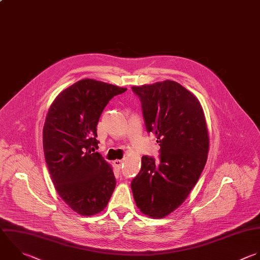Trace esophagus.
Here are the masks:
<instances>
[{
	"instance_id": "1",
	"label": "esophagus",
	"mask_w": 260,
	"mask_h": 260,
	"mask_svg": "<svg viewBox=\"0 0 260 260\" xmlns=\"http://www.w3.org/2000/svg\"><path fill=\"white\" fill-rule=\"evenodd\" d=\"M114 164H115V166H116L118 169H121V168L123 167V160H122V159H116V160L114 161Z\"/></svg>"
}]
</instances>
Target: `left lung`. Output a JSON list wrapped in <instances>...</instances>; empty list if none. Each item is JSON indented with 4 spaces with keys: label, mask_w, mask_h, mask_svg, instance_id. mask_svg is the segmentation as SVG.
<instances>
[{
    "label": "left lung",
    "mask_w": 260,
    "mask_h": 260,
    "mask_svg": "<svg viewBox=\"0 0 260 260\" xmlns=\"http://www.w3.org/2000/svg\"><path fill=\"white\" fill-rule=\"evenodd\" d=\"M132 90L141 102L146 131L155 134L160 154L158 161L142 156L131 189L141 212L160 218L184 202L204 169L209 146L206 122L198 100L175 81Z\"/></svg>",
    "instance_id": "1"
}]
</instances>
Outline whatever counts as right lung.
<instances>
[{"label": "right lung", "instance_id": "right-lung-1", "mask_svg": "<svg viewBox=\"0 0 260 260\" xmlns=\"http://www.w3.org/2000/svg\"><path fill=\"white\" fill-rule=\"evenodd\" d=\"M126 90L82 79L63 90L47 115L43 131L46 162L57 192L79 214L104 210L116 187L112 167L93 151L99 148L96 126L104 109Z\"/></svg>", "mask_w": 260, "mask_h": 260}]
</instances>
